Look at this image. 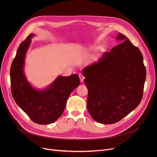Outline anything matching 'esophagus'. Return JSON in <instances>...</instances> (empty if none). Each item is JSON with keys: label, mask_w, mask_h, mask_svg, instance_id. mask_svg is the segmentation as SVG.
<instances>
[{"label": "esophagus", "mask_w": 157, "mask_h": 157, "mask_svg": "<svg viewBox=\"0 0 157 157\" xmlns=\"http://www.w3.org/2000/svg\"><path fill=\"white\" fill-rule=\"evenodd\" d=\"M79 79L81 80V82H83L84 79V75L82 74V73H79Z\"/></svg>", "instance_id": "obj_1"}]
</instances>
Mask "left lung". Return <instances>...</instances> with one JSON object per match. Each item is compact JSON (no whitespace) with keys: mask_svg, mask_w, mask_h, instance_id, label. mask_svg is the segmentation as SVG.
Here are the masks:
<instances>
[{"mask_svg":"<svg viewBox=\"0 0 157 157\" xmlns=\"http://www.w3.org/2000/svg\"><path fill=\"white\" fill-rule=\"evenodd\" d=\"M117 39L124 41L82 71L87 110L94 121L104 124L119 122L139 105L146 78L140 50L120 33Z\"/></svg>","mask_w":157,"mask_h":157,"instance_id":"8db88e82","label":"left lung"}]
</instances>
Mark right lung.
<instances>
[{
    "label": "right lung",
    "mask_w": 157,
    "mask_h": 157,
    "mask_svg": "<svg viewBox=\"0 0 157 157\" xmlns=\"http://www.w3.org/2000/svg\"><path fill=\"white\" fill-rule=\"evenodd\" d=\"M33 34L22 41L11 65V92L17 104L30 119L38 124L47 125L56 121L63 114L67 99L80 84L78 75L59 76L45 90L33 89L25 76L23 68L25 53Z\"/></svg>",
    "instance_id": "obj_1"
}]
</instances>
